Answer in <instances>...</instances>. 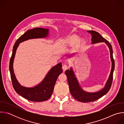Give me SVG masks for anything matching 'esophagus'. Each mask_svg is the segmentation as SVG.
Instances as JSON below:
<instances>
[{
	"mask_svg": "<svg viewBox=\"0 0 124 124\" xmlns=\"http://www.w3.org/2000/svg\"><path fill=\"white\" fill-rule=\"evenodd\" d=\"M68 65H63V66H62V69H63V71L64 72H65V70H67L68 69Z\"/></svg>",
	"mask_w": 124,
	"mask_h": 124,
	"instance_id": "esophagus-1",
	"label": "esophagus"
}]
</instances>
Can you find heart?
Segmentation results:
<instances>
[{
  "instance_id": "b5f03b06",
  "label": "heart",
  "mask_w": 124,
  "mask_h": 124,
  "mask_svg": "<svg viewBox=\"0 0 124 124\" xmlns=\"http://www.w3.org/2000/svg\"><path fill=\"white\" fill-rule=\"evenodd\" d=\"M78 39V37H77V36H73V37H72L71 38V39H70V43H71V44H74V43H75L77 41Z\"/></svg>"
}]
</instances>
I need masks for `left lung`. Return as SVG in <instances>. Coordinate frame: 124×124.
<instances>
[{
  "mask_svg": "<svg viewBox=\"0 0 124 124\" xmlns=\"http://www.w3.org/2000/svg\"><path fill=\"white\" fill-rule=\"evenodd\" d=\"M87 32L92 35L91 41L92 44L99 42H105L107 44L110 49V57L112 61V69L110 76L106 83L105 87L100 91L96 93H88L83 91L78 83V80L74 75L72 69L70 68V70H66L65 74L67 78L70 94L76 100L82 102H88L95 101L103 96L109 91L112 85L113 74L115 68V62L113 57L112 48L110 43L102 37L98 32L96 31L90 30L87 31Z\"/></svg>",
  "mask_w": 124,
  "mask_h": 124,
  "instance_id": "obj_1",
  "label": "left lung"
}]
</instances>
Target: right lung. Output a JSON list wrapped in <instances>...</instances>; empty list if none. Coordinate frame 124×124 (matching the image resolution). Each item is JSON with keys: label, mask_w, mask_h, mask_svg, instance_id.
<instances>
[{"label": "right lung", "mask_w": 124, "mask_h": 124, "mask_svg": "<svg viewBox=\"0 0 124 124\" xmlns=\"http://www.w3.org/2000/svg\"><path fill=\"white\" fill-rule=\"evenodd\" d=\"M48 31V29L43 28H35L27 30L16 42L10 60L9 70L14 90L24 98L32 101H44L47 100L51 97L56 80L63 72L62 64L59 63L53 67L45 79L38 85L33 88H26L22 86L16 78L13 68L14 59L16 48L20 43L30 39L45 37L47 36Z\"/></svg>", "instance_id": "add662e5"}]
</instances>
